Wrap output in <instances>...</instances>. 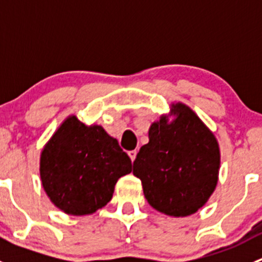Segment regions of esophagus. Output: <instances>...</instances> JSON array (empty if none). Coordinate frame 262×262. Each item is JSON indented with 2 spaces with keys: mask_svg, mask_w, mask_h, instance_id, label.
<instances>
[{
  "mask_svg": "<svg viewBox=\"0 0 262 262\" xmlns=\"http://www.w3.org/2000/svg\"><path fill=\"white\" fill-rule=\"evenodd\" d=\"M137 153H138V152H137L136 149H134V150H129V152H128V155H129V157H130V160H132V161H134V160H136V157H137Z\"/></svg>",
  "mask_w": 262,
  "mask_h": 262,
  "instance_id": "34e87169",
  "label": "esophagus"
}]
</instances>
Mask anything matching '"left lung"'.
<instances>
[{"label": "left lung", "instance_id": "1", "mask_svg": "<svg viewBox=\"0 0 262 262\" xmlns=\"http://www.w3.org/2000/svg\"><path fill=\"white\" fill-rule=\"evenodd\" d=\"M148 138L133 162L148 204L178 218L196 213L218 184L221 152L214 133L187 105L172 102L168 114L150 124Z\"/></svg>", "mask_w": 262, "mask_h": 262}]
</instances>
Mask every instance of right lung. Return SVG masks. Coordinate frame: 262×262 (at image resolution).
<instances>
[{
    "mask_svg": "<svg viewBox=\"0 0 262 262\" xmlns=\"http://www.w3.org/2000/svg\"><path fill=\"white\" fill-rule=\"evenodd\" d=\"M40 180L50 202L70 215H90L112 200L132 161L101 125L70 115L40 153Z\"/></svg>",
    "mask_w": 262,
    "mask_h": 262,
    "instance_id": "right-lung-1",
    "label": "right lung"
}]
</instances>
